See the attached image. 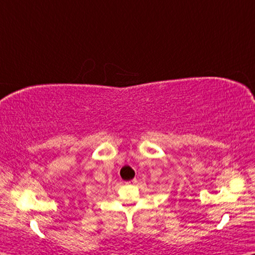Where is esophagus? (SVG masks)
<instances>
[{"label":"esophagus","mask_w":255,"mask_h":255,"mask_svg":"<svg viewBox=\"0 0 255 255\" xmlns=\"http://www.w3.org/2000/svg\"><path fill=\"white\" fill-rule=\"evenodd\" d=\"M128 184H135L136 183V180H132V181H130V182H127Z\"/></svg>","instance_id":"esophagus-1"}]
</instances>
